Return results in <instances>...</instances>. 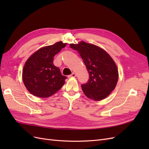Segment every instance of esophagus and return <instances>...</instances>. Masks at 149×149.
Listing matches in <instances>:
<instances>
[{
	"instance_id": "1",
	"label": "esophagus",
	"mask_w": 149,
	"mask_h": 149,
	"mask_svg": "<svg viewBox=\"0 0 149 149\" xmlns=\"http://www.w3.org/2000/svg\"><path fill=\"white\" fill-rule=\"evenodd\" d=\"M76 74L74 73H73L71 74H70V76H68V77L69 78H74V77H76Z\"/></svg>"
}]
</instances>
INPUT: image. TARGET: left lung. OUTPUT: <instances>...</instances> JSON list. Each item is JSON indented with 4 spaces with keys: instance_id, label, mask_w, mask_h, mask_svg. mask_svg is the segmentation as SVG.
Returning <instances> with one entry per match:
<instances>
[{
    "instance_id": "obj_1",
    "label": "left lung",
    "mask_w": 149,
    "mask_h": 149,
    "mask_svg": "<svg viewBox=\"0 0 149 149\" xmlns=\"http://www.w3.org/2000/svg\"><path fill=\"white\" fill-rule=\"evenodd\" d=\"M70 46L78 52L89 74L88 82L81 85L86 96L96 101L107 97L118 81V70L114 60L104 49L95 45L81 41Z\"/></svg>"
}]
</instances>
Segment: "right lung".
<instances>
[{
    "label": "right lung",
    "mask_w": 149,
    "mask_h": 149,
    "mask_svg": "<svg viewBox=\"0 0 149 149\" xmlns=\"http://www.w3.org/2000/svg\"><path fill=\"white\" fill-rule=\"evenodd\" d=\"M67 43L58 42L34 52L25 63L22 79L25 86L33 96L46 98L61 88L66 77L53 65V58Z\"/></svg>",
    "instance_id": "1"
}]
</instances>
